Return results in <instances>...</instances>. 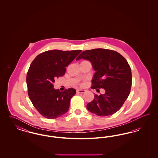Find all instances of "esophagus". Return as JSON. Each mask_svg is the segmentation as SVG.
Returning <instances> with one entry per match:
<instances>
[{
	"label": "esophagus",
	"mask_w": 158,
	"mask_h": 158,
	"mask_svg": "<svg viewBox=\"0 0 158 158\" xmlns=\"http://www.w3.org/2000/svg\"><path fill=\"white\" fill-rule=\"evenodd\" d=\"M77 93H80V94H83V93H85V90H83V89H77L76 90Z\"/></svg>",
	"instance_id": "esophagus-1"
}]
</instances>
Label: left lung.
I'll list each match as a JSON object with an SVG mask.
<instances>
[{
    "label": "left lung",
    "mask_w": 158,
    "mask_h": 158,
    "mask_svg": "<svg viewBox=\"0 0 158 158\" xmlns=\"http://www.w3.org/2000/svg\"><path fill=\"white\" fill-rule=\"evenodd\" d=\"M89 60L96 71L92 81V89H104L88 103V110L98 116L117 112L128 98L131 87V71L127 61L120 53L111 50L96 48L86 50L76 58Z\"/></svg>",
    "instance_id": "left-lung-1"
}]
</instances>
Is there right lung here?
<instances>
[{
    "label": "right lung",
    "instance_id": "1",
    "mask_svg": "<svg viewBox=\"0 0 158 158\" xmlns=\"http://www.w3.org/2000/svg\"><path fill=\"white\" fill-rule=\"evenodd\" d=\"M81 50H48L41 53L31 64L27 75L28 94L38 113L48 119H54L66 113L73 88L63 92L53 88L55 79L63 76L66 67Z\"/></svg>",
    "mask_w": 158,
    "mask_h": 158
}]
</instances>
